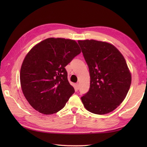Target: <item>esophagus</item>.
Masks as SVG:
<instances>
[{"label":"esophagus","instance_id":"esophagus-1","mask_svg":"<svg viewBox=\"0 0 147 147\" xmlns=\"http://www.w3.org/2000/svg\"><path fill=\"white\" fill-rule=\"evenodd\" d=\"M76 89H77V90H79V88H80V85H79L78 83H76Z\"/></svg>","mask_w":147,"mask_h":147}]
</instances>
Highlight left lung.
Listing matches in <instances>:
<instances>
[{
    "instance_id": "obj_1",
    "label": "left lung",
    "mask_w": 147,
    "mask_h": 147,
    "mask_svg": "<svg viewBox=\"0 0 147 147\" xmlns=\"http://www.w3.org/2000/svg\"><path fill=\"white\" fill-rule=\"evenodd\" d=\"M78 43L90 76L89 91L82 101L92 113H109L123 102L130 88L131 75L125 59L107 42L85 40Z\"/></svg>"
}]
</instances>
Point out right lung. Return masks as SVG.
Here are the masks:
<instances>
[{"label": "right lung", "instance_id": "add662e5", "mask_svg": "<svg viewBox=\"0 0 147 147\" xmlns=\"http://www.w3.org/2000/svg\"><path fill=\"white\" fill-rule=\"evenodd\" d=\"M80 53L76 41L61 38H47L30 50L21 65L20 82L33 109L49 115L64 108L74 93L65 67Z\"/></svg>", "mask_w": 147, "mask_h": 147}]
</instances>
